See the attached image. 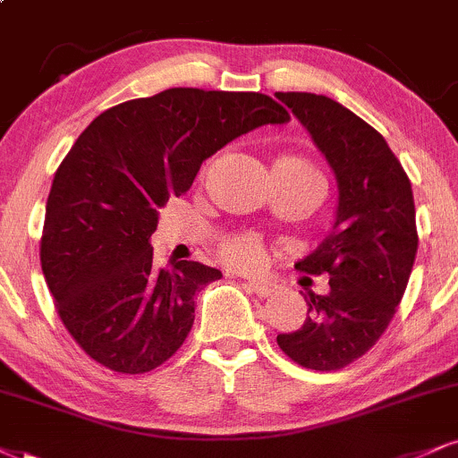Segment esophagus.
<instances>
[{"mask_svg": "<svg viewBox=\"0 0 458 458\" xmlns=\"http://www.w3.org/2000/svg\"><path fill=\"white\" fill-rule=\"evenodd\" d=\"M248 289L255 293L257 297H272L278 293V284L272 280H252L248 282Z\"/></svg>", "mask_w": 458, "mask_h": 458, "instance_id": "34e87169", "label": "esophagus"}]
</instances>
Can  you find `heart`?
I'll return each mask as SVG.
<instances>
[{
	"label": "heart",
	"instance_id": "heart-1",
	"mask_svg": "<svg viewBox=\"0 0 458 458\" xmlns=\"http://www.w3.org/2000/svg\"><path fill=\"white\" fill-rule=\"evenodd\" d=\"M276 167L286 169V172L295 174L297 178H301L303 182L312 184L318 193H323V176L316 169L312 163L306 159H299V157H286L276 163ZM220 257L225 259L229 265L240 269H252L261 263L263 259V242L252 233H242V235H231V238L223 240L220 244Z\"/></svg>",
	"mask_w": 458,
	"mask_h": 458
}]
</instances>
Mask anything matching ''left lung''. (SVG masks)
<instances>
[{"label": "left lung", "mask_w": 458, "mask_h": 458, "mask_svg": "<svg viewBox=\"0 0 458 458\" xmlns=\"http://www.w3.org/2000/svg\"><path fill=\"white\" fill-rule=\"evenodd\" d=\"M312 135L337 180L333 229L295 263L329 274V293H308V316L278 346L297 365L342 369L380 340L397 312L419 250L414 195L386 140L325 95L276 93Z\"/></svg>", "instance_id": "1"}]
</instances>
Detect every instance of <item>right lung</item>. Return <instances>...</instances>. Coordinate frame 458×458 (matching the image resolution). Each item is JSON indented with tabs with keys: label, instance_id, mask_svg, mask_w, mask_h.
<instances>
[{
	"label": "right lung",
	"instance_id": "add662e5",
	"mask_svg": "<svg viewBox=\"0 0 458 458\" xmlns=\"http://www.w3.org/2000/svg\"><path fill=\"white\" fill-rule=\"evenodd\" d=\"M286 121L263 93L167 89L84 129L50 186L39 261L56 312L89 357L146 374L182 346L195 295L223 274L197 261L155 269L159 210L231 140Z\"/></svg>",
	"mask_w": 458,
	"mask_h": 458
}]
</instances>
